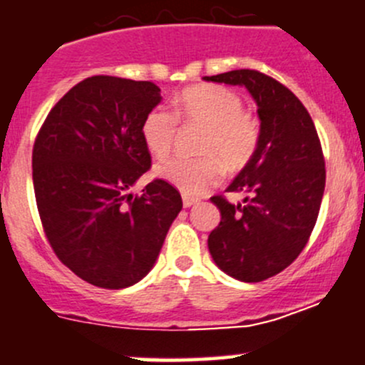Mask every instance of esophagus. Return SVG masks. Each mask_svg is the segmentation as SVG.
I'll return each instance as SVG.
<instances>
[{"mask_svg":"<svg viewBox=\"0 0 365 365\" xmlns=\"http://www.w3.org/2000/svg\"><path fill=\"white\" fill-rule=\"evenodd\" d=\"M195 202H197V199L195 197H190V195H183V206H185V208H189V206H192V205H195Z\"/></svg>","mask_w":365,"mask_h":365,"instance_id":"34e87169","label":"esophagus"}]
</instances>
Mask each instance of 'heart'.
I'll return each mask as SVG.
<instances>
[{"instance_id": "obj_1", "label": "heart", "mask_w": 365, "mask_h": 365, "mask_svg": "<svg viewBox=\"0 0 365 365\" xmlns=\"http://www.w3.org/2000/svg\"><path fill=\"white\" fill-rule=\"evenodd\" d=\"M175 113L152 108L141 122V136L152 155L166 157L178 136V121L201 125L205 133L197 143L199 157H171L157 164L155 175L187 195H199L217 185L224 167L231 171L247 166L255 155L260 128L243 101L231 89L220 86H194L175 101Z\"/></svg>"}]
</instances>
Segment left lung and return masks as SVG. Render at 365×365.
Returning a JSON list of instances; mask_svg holds the SVG:
<instances>
[{
    "mask_svg": "<svg viewBox=\"0 0 365 365\" xmlns=\"http://www.w3.org/2000/svg\"><path fill=\"white\" fill-rule=\"evenodd\" d=\"M205 80L245 86L259 106V147L227 187L245 199L232 205L213 195L222 218L210 232L208 248L224 273L262 282L290 266L312 236L325 189L324 152L308 110L278 80L257 70Z\"/></svg>",
    "mask_w": 365,
    "mask_h": 365,
    "instance_id": "left-lung-1",
    "label": "left lung"
}]
</instances>
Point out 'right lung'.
Listing matches in <instances>:
<instances>
[{
	"instance_id": "obj_1",
	"label": "right lung",
	"mask_w": 365,
	"mask_h": 365,
	"mask_svg": "<svg viewBox=\"0 0 365 365\" xmlns=\"http://www.w3.org/2000/svg\"><path fill=\"white\" fill-rule=\"evenodd\" d=\"M160 99L153 82L91 76L56 103L34 140L45 236L91 285L117 290L145 278L182 210L178 190L160 178L128 194L152 166L141 122Z\"/></svg>"
}]
</instances>
